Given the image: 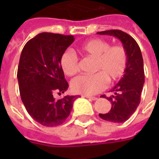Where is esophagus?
<instances>
[{
  "mask_svg": "<svg viewBox=\"0 0 159 159\" xmlns=\"http://www.w3.org/2000/svg\"><path fill=\"white\" fill-rule=\"evenodd\" d=\"M83 97L84 98H87V99H89L90 100H97V97H93V96H89V95H83Z\"/></svg>",
  "mask_w": 159,
  "mask_h": 159,
  "instance_id": "34e87169",
  "label": "esophagus"
}]
</instances>
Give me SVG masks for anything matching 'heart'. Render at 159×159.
<instances>
[{
	"instance_id": "1",
	"label": "heart",
	"mask_w": 159,
	"mask_h": 159,
	"mask_svg": "<svg viewBox=\"0 0 159 159\" xmlns=\"http://www.w3.org/2000/svg\"><path fill=\"white\" fill-rule=\"evenodd\" d=\"M83 54L95 59L93 70L99 71L92 75L76 76L70 83L74 93L93 95L100 93L111 83L122 78L128 65V54L123 46H111L109 42L94 38L84 42L79 47ZM60 66L66 76H71L78 71L76 54L66 51L60 58Z\"/></svg>"
}]
</instances>
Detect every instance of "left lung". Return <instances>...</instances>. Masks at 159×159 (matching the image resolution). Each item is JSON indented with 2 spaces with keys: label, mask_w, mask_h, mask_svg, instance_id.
<instances>
[{
  "label": "left lung",
  "mask_w": 159,
  "mask_h": 159,
  "mask_svg": "<svg viewBox=\"0 0 159 159\" xmlns=\"http://www.w3.org/2000/svg\"><path fill=\"white\" fill-rule=\"evenodd\" d=\"M99 35L112 36L123 43L128 54V65L123 76L111 92L113 95L107 97L111 108L106 114H99L102 119L112 123H123L135 111L140 102V95L145 82L143 58L139 45L129 34L119 30L100 31ZM105 98V95H101Z\"/></svg>",
  "instance_id": "8db88e82"
}]
</instances>
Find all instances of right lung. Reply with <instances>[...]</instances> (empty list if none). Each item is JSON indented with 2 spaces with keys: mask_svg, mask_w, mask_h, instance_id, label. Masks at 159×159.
Instances as JSON below:
<instances>
[{
  "mask_svg": "<svg viewBox=\"0 0 159 159\" xmlns=\"http://www.w3.org/2000/svg\"><path fill=\"white\" fill-rule=\"evenodd\" d=\"M73 36L42 32L27 42L18 67L19 92L33 119L46 127L62 124L69 117L76 95L56 100L68 89L60 58L74 42Z\"/></svg>",
  "mask_w": 159,
  "mask_h": 159,
  "instance_id": "right-lung-1",
  "label": "right lung"
}]
</instances>
